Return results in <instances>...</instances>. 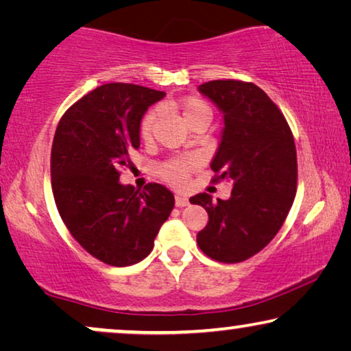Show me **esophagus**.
<instances>
[{"label":"esophagus","mask_w":351,"mask_h":351,"mask_svg":"<svg viewBox=\"0 0 351 351\" xmlns=\"http://www.w3.org/2000/svg\"><path fill=\"white\" fill-rule=\"evenodd\" d=\"M190 201L186 196H182V195H176V206L177 208H185V206H189Z\"/></svg>","instance_id":"1"}]
</instances>
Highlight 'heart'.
<instances>
[{
  "label": "heart",
  "instance_id": "b5f03b06",
  "mask_svg": "<svg viewBox=\"0 0 351 351\" xmlns=\"http://www.w3.org/2000/svg\"><path fill=\"white\" fill-rule=\"evenodd\" d=\"M171 107L177 110L180 113V117L184 118V121L189 124L190 128L196 126V124H209L213 119V108L210 105L203 100L198 95H186L176 102L171 104ZM158 118V110H148L143 114L141 126H138V136L143 142H150L155 134V124ZM195 161L189 156H180V158H172L161 162L158 166V174L162 180H166L167 184L174 186H184L189 180L190 172L193 171Z\"/></svg>",
  "mask_w": 351,
  "mask_h": 351
}]
</instances>
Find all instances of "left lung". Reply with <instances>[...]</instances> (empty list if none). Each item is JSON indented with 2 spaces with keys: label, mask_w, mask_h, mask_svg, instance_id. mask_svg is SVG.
I'll return each instance as SVG.
<instances>
[{
  "label": "left lung",
  "mask_w": 351,
  "mask_h": 351,
  "mask_svg": "<svg viewBox=\"0 0 351 351\" xmlns=\"http://www.w3.org/2000/svg\"><path fill=\"white\" fill-rule=\"evenodd\" d=\"M198 89L223 112L213 182H233V190L228 199L190 198L209 215L196 241L213 261L238 263L261 252L289 214L297 190L294 136L281 110L254 83L215 80Z\"/></svg>",
  "instance_id": "8db88e82"
}]
</instances>
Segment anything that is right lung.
I'll list each match as a JSON object with an SVG mask.
<instances>
[{
	"instance_id": "1",
	"label": "right lung",
	"mask_w": 351,
	"mask_h": 351,
	"mask_svg": "<svg viewBox=\"0 0 351 351\" xmlns=\"http://www.w3.org/2000/svg\"><path fill=\"white\" fill-rule=\"evenodd\" d=\"M165 93L110 83L90 90L60 118L51 150V185L65 227L100 262L128 267L152 252L174 195L160 184L143 190L119 184L129 153L141 145L138 126Z\"/></svg>"
}]
</instances>
